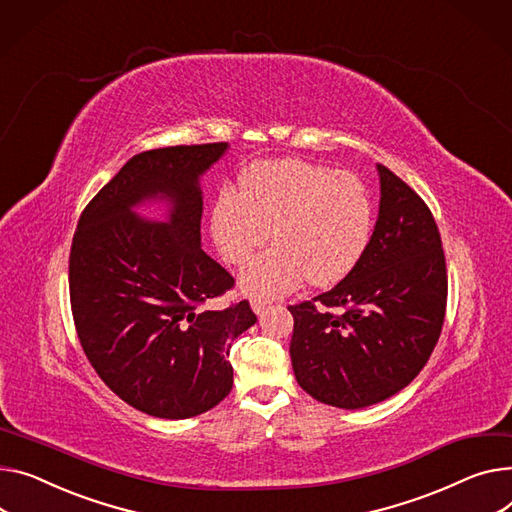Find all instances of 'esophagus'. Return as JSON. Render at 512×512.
I'll return each mask as SVG.
<instances>
[{
    "instance_id": "1",
    "label": "esophagus",
    "mask_w": 512,
    "mask_h": 512,
    "mask_svg": "<svg viewBox=\"0 0 512 512\" xmlns=\"http://www.w3.org/2000/svg\"><path fill=\"white\" fill-rule=\"evenodd\" d=\"M269 306V302L267 300H261V298H255V300H251V309H253V313L255 315H261L265 309Z\"/></svg>"
}]
</instances>
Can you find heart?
<instances>
[{
    "label": "heart",
    "instance_id": "b5f03b06",
    "mask_svg": "<svg viewBox=\"0 0 512 512\" xmlns=\"http://www.w3.org/2000/svg\"><path fill=\"white\" fill-rule=\"evenodd\" d=\"M278 247L241 274L249 296L274 298L304 278L329 286L346 278L372 234V199L352 173L306 160H267L245 170L238 193L224 191L212 210V234L228 263L245 265L271 236Z\"/></svg>",
    "mask_w": 512,
    "mask_h": 512
}]
</instances>
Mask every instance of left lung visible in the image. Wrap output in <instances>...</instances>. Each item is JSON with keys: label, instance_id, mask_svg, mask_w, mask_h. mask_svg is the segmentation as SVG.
I'll return each mask as SVG.
<instances>
[{"label": "left lung", "instance_id": "obj_1", "mask_svg": "<svg viewBox=\"0 0 512 512\" xmlns=\"http://www.w3.org/2000/svg\"><path fill=\"white\" fill-rule=\"evenodd\" d=\"M377 170L379 218L364 255L329 292L288 306L298 385L342 410L385 401L410 385L447 309V263L432 212L387 166Z\"/></svg>", "mask_w": 512, "mask_h": 512}]
</instances>
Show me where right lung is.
<instances>
[{
	"instance_id": "1",
	"label": "right lung",
	"mask_w": 512,
	"mask_h": 512,
	"mask_svg": "<svg viewBox=\"0 0 512 512\" xmlns=\"http://www.w3.org/2000/svg\"><path fill=\"white\" fill-rule=\"evenodd\" d=\"M226 142L135 154L84 208L70 253V300L86 358L125 403L154 418L212 410L232 389L228 352L255 325L247 300L203 311L234 278L201 249L199 179ZM169 203L167 220L132 212Z\"/></svg>"
}]
</instances>
